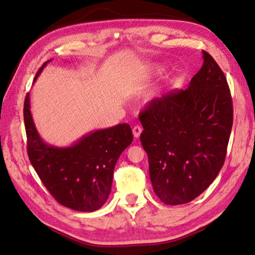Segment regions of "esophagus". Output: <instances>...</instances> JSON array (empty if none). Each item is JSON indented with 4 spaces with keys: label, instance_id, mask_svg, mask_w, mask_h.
<instances>
[{
    "label": "esophagus",
    "instance_id": "esophagus-1",
    "mask_svg": "<svg viewBox=\"0 0 255 255\" xmlns=\"http://www.w3.org/2000/svg\"><path fill=\"white\" fill-rule=\"evenodd\" d=\"M141 132H142V128L140 126H135L133 128V135L135 138H139Z\"/></svg>",
    "mask_w": 255,
    "mask_h": 255
}]
</instances>
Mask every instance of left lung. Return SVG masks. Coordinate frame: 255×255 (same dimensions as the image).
<instances>
[{"label":"left lung","instance_id":"8db88e82","mask_svg":"<svg viewBox=\"0 0 255 255\" xmlns=\"http://www.w3.org/2000/svg\"><path fill=\"white\" fill-rule=\"evenodd\" d=\"M186 89L168 91L139 114L156 196L168 205L188 203L214 182L225 164L233 104L225 74L205 51Z\"/></svg>","mask_w":255,"mask_h":255}]
</instances>
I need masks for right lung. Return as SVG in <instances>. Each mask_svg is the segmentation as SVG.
I'll use <instances>...</instances> for the list:
<instances>
[{
	"instance_id": "1",
	"label": "right lung",
	"mask_w": 255,
	"mask_h": 255,
	"mask_svg": "<svg viewBox=\"0 0 255 255\" xmlns=\"http://www.w3.org/2000/svg\"><path fill=\"white\" fill-rule=\"evenodd\" d=\"M52 59L44 63L35 80ZM29 94L24 101L28 158L38 176L58 203L79 212L101 208L111 194L113 175L120 154L133 141L128 123L97 129L70 146L45 143L34 125Z\"/></svg>"
}]
</instances>
